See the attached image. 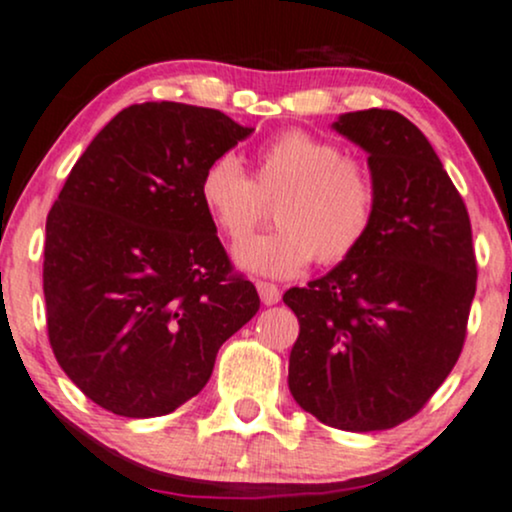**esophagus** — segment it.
I'll use <instances>...</instances> for the list:
<instances>
[{
	"label": "esophagus",
	"mask_w": 512,
	"mask_h": 512,
	"mask_svg": "<svg viewBox=\"0 0 512 512\" xmlns=\"http://www.w3.org/2000/svg\"><path fill=\"white\" fill-rule=\"evenodd\" d=\"M258 295H261L263 304H278L280 302V287L273 283H266V280H258L256 283Z\"/></svg>",
	"instance_id": "34e87169"
}]
</instances>
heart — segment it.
Returning a JSON list of instances; mask_svg holds the SVG:
<instances>
[{
  "label": "heart",
  "instance_id": "1",
  "mask_svg": "<svg viewBox=\"0 0 512 512\" xmlns=\"http://www.w3.org/2000/svg\"><path fill=\"white\" fill-rule=\"evenodd\" d=\"M200 203L217 232L240 241L276 200L279 227L234 249L239 268L271 278H292L317 258L336 266L367 239L377 217L380 191L372 169L341 147L304 130H285L258 147L254 174L232 154L205 166Z\"/></svg>",
  "mask_w": 512,
  "mask_h": 512
}]
</instances>
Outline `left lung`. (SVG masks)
Listing matches in <instances>:
<instances>
[{"label": "left lung", "mask_w": 512, "mask_h": 512, "mask_svg": "<svg viewBox=\"0 0 512 512\" xmlns=\"http://www.w3.org/2000/svg\"><path fill=\"white\" fill-rule=\"evenodd\" d=\"M333 128L370 154L380 205L353 256L283 295L300 321L287 384L326 426L370 433L416 416L462 353L476 292L472 222L401 113L367 108Z\"/></svg>", "instance_id": "8db88e82"}]
</instances>
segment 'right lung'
Masks as SVG:
<instances>
[{
  "instance_id": "1",
  "label": "right lung",
  "mask_w": 512,
  "mask_h": 512,
  "mask_svg": "<svg viewBox=\"0 0 512 512\" xmlns=\"http://www.w3.org/2000/svg\"><path fill=\"white\" fill-rule=\"evenodd\" d=\"M249 135L215 108L135 103L72 166L45 222V314L57 363L101 409L176 411L261 307L198 195Z\"/></svg>"
}]
</instances>
